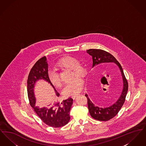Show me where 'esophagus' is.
<instances>
[{"label":"esophagus","instance_id":"34e87169","mask_svg":"<svg viewBox=\"0 0 146 146\" xmlns=\"http://www.w3.org/2000/svg\"><path fill=\"white\" fill-rule=\"evenodd\" d=\"M76 96H77V95H75V96H73L72 97V98L73 99V100H74L76 98Z\"/></svg>","mask_w":146,"mask_h":146}]
</instances>
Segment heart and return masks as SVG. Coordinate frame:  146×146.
I'll return each instance as SVG.
<instances>
[{"label": "heart", "instance_id": "1", "mask_svg": "<svg viewBox=\"0 0 146 146\" xmlns=\"http://www.w3.org/2000/svg\"><path fill=\"white\" fill-rule=\"evenodd\" d=\"M56 66L58 69L70 70L72 76H84L86 72L85 66L83 63L78 61L76 58L71 56H66L61 58L56 63ZM49 78L51 83L56 87L61 85L59 74L55 71H50ZM83 81L79 78H74L70 83L67 84L63 89V94L66 96H73L78 95L82 90Z\"/></svg>", "mask_w": 146, "mask_h": 146}]
</instances>
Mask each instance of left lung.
<instances>
[{"instance_id": "8db88e82", "label": "left lung", "mask_w": 146, "mask_h": 146, "mask_svg": "<svg viewBox=\"0 0 146 146\" xmlns=\"http://www.w3.org/2000/svg\"><path fill=\"white\" fill-rule=\"evenodd\" d=\"M86 52L92 57V67L102 63L114 62L118 65L121 73L123 80V89L121 94L118 101L109 107L101 108L95 106L90 100L88 95L85 94V95L88 99V106L91 116L99 121H108L114 118L118 114L124 104L128 90V83L120 64L110 53L101 49H89L86 50Z\"/></svg>"}]
</instances>
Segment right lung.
I'll use <instances>...</instances> for the list:
<instances>
[{
  "label": "right lung",
  "mask_w": 146,
  "mask_h": 146,
  "mask_svg": "<svg viewBox=\"0 0 146 146\" xmlns=\"http://www.w3.org/2000/svg\"><path fill=\"white\" fill-rule=\"evenodd\" d=\"M39 79H44L50 84L55 89L56 95L60 96V94L56 91L49 79L48 65L45 56L36 62L28 75L27 94L29 104L38 116L46 125L55 128L66 125L70 118V111L73 100L69 97L62 102H57L54 105L49 106L48 108H39L36 106L34 88L36 82Z\"/></svg>",
  "instance_id": "right-lung-1"
}]
</instances>
